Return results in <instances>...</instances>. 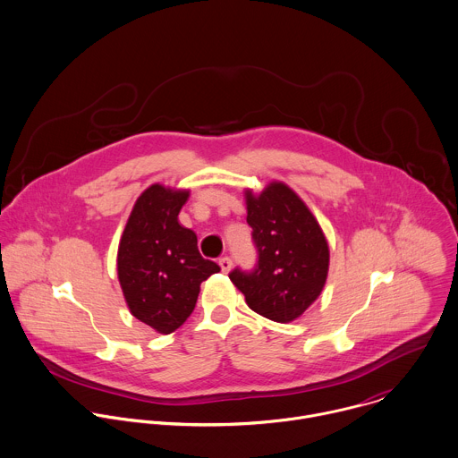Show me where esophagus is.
Instances as JSON below:
<instances>
[{"label":"esophagus","instance_id":"obj_1","mask_svg":"<svg viewBox=\"0 0 458 458\" xmlns=\"http://www.w3.org/2000/svg\"><path fill=\"white\" fill-rule=\"evenodd\" d=\"M219 267L223 273H228L232 269V259L230 257H223L219 259Z\"/></svg>","mask_w":458,"mask_h":458}]
</instances>
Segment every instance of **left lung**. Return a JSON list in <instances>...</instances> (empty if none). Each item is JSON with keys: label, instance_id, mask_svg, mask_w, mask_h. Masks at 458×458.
I'll return each mask as SVG.
<instances>
[{"label": "left lung", "instance_id": "left-lung-1", "mask_svg": "<svg viewBox=\"0 0 458 458\" xmlns=\"http://www.w3.org/2000/svg\"><path fill=\"white\" fill-rule=\"evenodd\" d=\"M246 207L259 260L251 271L235 267L228 276L251 310L276 323L294 321L325 287L330 262L325 233L282 182L269 183L259 196L246 191Z\"/></svg>", "mask_w": 458, "mask_h": 458}]
</instances>
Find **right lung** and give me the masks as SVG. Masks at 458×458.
Segmentation results:
<instances>
[{"label":"right lung","mask_w":458,"mask_h":458,"mask_svg":"<svg viewBox=\"0 0 458 458\" xmlns=\"http://www.w3.org/2000/svg\"><path fill=\"white\" fill-rule=\"evenodd\" d=\"M189 191L148 187L135 201L117 250V276L131 316L171 334L192 314L199 285L219 266L198 251V237L178 223Z\"/></svg>","instance_id":"right-lung-1"}]
</instances>
